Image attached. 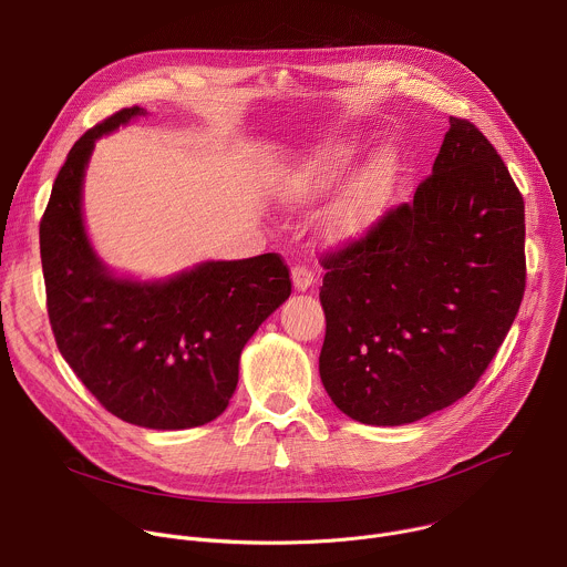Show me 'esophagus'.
Returning <instances> with one entry per match:
<instances>
[{
	"mask_svg": "<svg viewBox=\"0 0 567 567\" xmlns=\"http://www.w3.org/2000/svg\"><path fill=\"white\" fill-rule=\"evenodd\" d=\"M312 281H316V275H312L306 266H295L292 268V286H295V290L303 292V290H308L312 286Z\"/></svg>",
	"mask_w": 567,
	"mask_h": 567,
	"instance_id": "34e87169",
	"label": "esophagus"
}]
</instances>
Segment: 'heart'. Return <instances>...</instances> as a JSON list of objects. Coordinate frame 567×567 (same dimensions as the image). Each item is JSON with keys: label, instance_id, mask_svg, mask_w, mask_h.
Instances as JSON below:
<instances>
[{"label": "heart", "instance_id": "1", "mask_svg": "<svg viewBox=\"0 0 567 567\" xmlns=\"http://www.w3.org/2000/svg\"><path fill=\"white\" fill-rule=\"evenodd\" d=\"M355 146L336 142L324 146L308 164L290 171L281 179L286 200H312L322 196L351 159ZM396 173V157L390 151L373 153L342 186L322 218V229L331 240H351L381 216Z\"/></svg>", "mask_w": 567, "mask_h": 567}]
</instances>
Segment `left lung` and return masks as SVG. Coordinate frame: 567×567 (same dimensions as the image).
Instances as JSON below:
<instances>
[{"instance_id":"left-lung-1","label":"left lung","mask_w":567,"mask_h":567,"mask_svg":"<svg viewBox=\"0 0 567 567\" xmlns=\"http://www.w3.org/2000/svg\"><path fill=\"white\" fill-rule=\"evenodd\" d=\"M320 261L324 390L360 423H412L466 396L505 342L525 295V203L491 142L451 116L414 200Z\"/></svg>"}]
</instances>
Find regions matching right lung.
Instances as JSON below:
<instances>
[{
  "label": "right lung",
  "mask_w": 567,
  "mask_h": 567,
  "mask_svg": "<svg viewBox=\"0 0 567 567\" xmlns=\"http://www.w3.org/2000/svg\"><path fill=\"white\" fill-rule=\"evenodd\" d=\"M140 114L133 105L96 123L58 171L40 220L47 312L62 358L107 412L184 430L225 412L245 342L292 286L275 251L153 284L118 279L99 261L81 214L85 166L101 135Z\"/></svg>",
  "instance_id": "right-lung-1"
}]
</instances>
